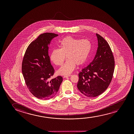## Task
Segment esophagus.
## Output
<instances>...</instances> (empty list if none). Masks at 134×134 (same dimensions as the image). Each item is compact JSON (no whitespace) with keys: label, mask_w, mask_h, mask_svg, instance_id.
Returning a JSON list of instances; mask_svg holds the SVG:
<instances>
[{"label":"esophagus","mask_w":134,"mask_h":134,"mask_svg":"<svg viewBox=\"0 0 134 134\" xmlns=\"http://www.w3.org/2000/svg\"><path fill=\"white\" fill-rule=\"evenodd\" d=\"M70 76H71V75H64V78H67V77H70Z\"/></svg>","instance_id":"34e87169"}]
</instances>
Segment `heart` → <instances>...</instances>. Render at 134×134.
<instances>
[{
  "mask_svg": "<svg viewBox=\"0 0 134 134\" xmlns=\"http://www.w3.org/2000/svg\"><path fill=\"white\" fill-rule=\"evenodd\" d=\"M59 48L52 51L50 59L57 65H62L66 58V62L58 70L59 75H68L75 69L76 64L81 65L86 62L92 49V44L86 39H79L66 37L59 42Z\"/></svg>",
  "mask_w": 134,
  "mask_h": 134,
  "instance_id": "obj_1",
  "label": "heart"
}]
</instances>
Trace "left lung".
Listing matches in <instances>:
<instances>
[{
  "instance_id": "left-lung-1",
  "label": "left lung",
  "mask_w": 134,
  "mask_h": 134,
  "mask_svg": "<svg viewBox=\"0 0 134 134\" xmlns=\"http://www.w3.org/2000/svg\"><path fill=\"white\" fill-rule=\"evenodd\" d=\"M97 51L93 60L79 73L77 86L81 93L90 97L101 95L108 87L114 70V59L106 41L96 34Z\"/></svg>"
}]
</instances>
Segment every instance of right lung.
Returning a JSON list of instances; mask_svg holds the SVG:
<instances>
[{
	"mask_svg": "<svg viewBox=\"0 0 134 134\" xmlns=\"http://www.w3.org/2000/svg\"><path fill=\"white\" fill-rule=\"evenodd\" d=\"M58 34L47 32L39 36L29 44L24 55L22 72L28 89L35 97L48 100L55 96L59 91L63 78L53 79L54 70L48 55V46Z\"/></svg>",
	"mask_w": 134,
	"mask_h": 134,
	"instance_id": "add662e5",
	"label": "right lung"
}]
</instances>
